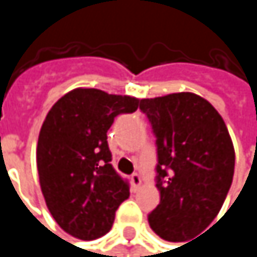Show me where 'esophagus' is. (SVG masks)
Masks as SVG:
<instances>
[{"instance_id":"obj_1","label":"esophagus","mask_w":257,"mask_h":257,"mask_svg":"<svg viewBox=\"0 0 257 257\" xmlns=\"http://www.w3.org/2000/svg\"><path fill=\"white\" fill-rule=\"evenodd\" d=\"M131 184H132V190H134V192H137V190L141 187V177H140V174H132V177H131Z\"/></svg>"}]
</instances>
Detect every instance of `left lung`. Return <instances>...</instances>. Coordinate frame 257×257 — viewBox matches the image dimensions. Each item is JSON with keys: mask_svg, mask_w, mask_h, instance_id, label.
Masks as SVG:
<instances>
[{"mask_svg": "<svg viewBox=\"0 0 257 257\" xmlns=\"http://www.w3.org/2000/svg\"><path fill=\"white\" fill-rule=\"evenodd\" d=\"M140 110L158 138L161 202L149 214L150 228L186 242L210 226L226 199L235 168L231 135L217 110L192 92L141 99Z\"/></svg>", "mask_w": 257, "mask_h": 257, "instance_id": "left-lung-1", "label": "left lung"}]
</instances>
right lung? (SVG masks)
<instances>
[{"mask_svg":"<svg viewBox=\"0 0 257 257\" xmlns=\"http://www.w3.org/2000/svg\"><path fill=\"white\" fill-rule=\"evenodd\" d=\"M140 99L77 87L49 110L37 143V170L46 205L71 236L92 241L111 229L129 186L111 167L107 131L134 113Z\"/></svg>","mask_w":257,"mask_h":257,"instance_id":"add662e5","label":"right lung"}]
</instances>
